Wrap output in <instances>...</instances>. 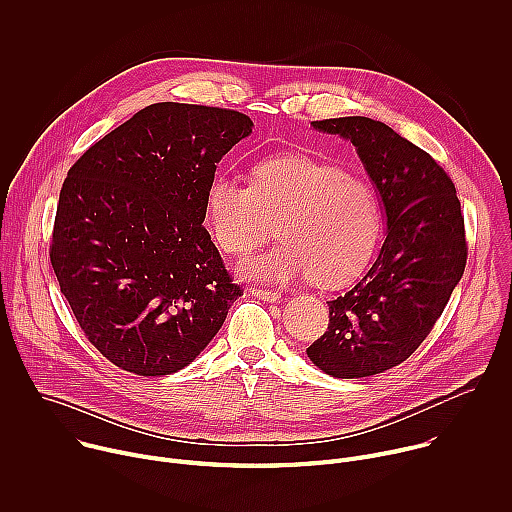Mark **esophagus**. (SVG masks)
<instances>
[{
    "instance_id": "esophagus-1",
    "label": "esophagus",
    "mask_w": 512,
    "mask_h": 512,
    "mask_svg": "<svg viewBox=\"0 0 512 512\" xmlns=\"http://www.w3.org/2000/svg\"><path fill=\"white\" fill-rule=\"evenodd\" d=\"M251 294L263 302H279L281 294L279 291H269V289H261V287H253Z\"/></svg>"
}]
</instances>
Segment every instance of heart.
<instances>
[{
	"label": "heart",
	"instance_id": "1",
	"mask_svg": "<svg viewBox=\"0 0 512 512\" xmlns=\"http://www.w3.org/2000/svg\"><path fill=\"white\" fill-rule=\"evenodd\" d=\"M204 206L210 235L227 253L259 247L277 223L281 241L237 263L243 279L273 285L304 275L318 285L346 283L367 267L383 229L367 180L302 154L257 162L251 184L214 174Z\"/></svg>",
	"mask_w": 512,
	"mask_h": 512
}]
</instances>
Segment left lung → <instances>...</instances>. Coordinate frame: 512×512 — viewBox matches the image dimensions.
I'll use <instances>...</instances> for the list:
<instances>
[{
  "mask_svg": "<svg viewBox=\"0 0 512 512\" xmlns=\"http://www.w3.org/2000/svg\"><path fill=\"white\" fill-rule=\"evenodd\" d=\"M312 127L354 145L387 231L373 267L326 302L328 330L306 352L336 379L379 375L415 352L462 279L468 247L460 200L442 166L381 121L354 115Z\"/></svg>",
  "mask_w": 512,
  "mask_h": 512,
  "instance_id": "1",
  "label": "left lung"
}]
</instances>
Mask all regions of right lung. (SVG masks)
I'll return each mask as SVG.
<instances>
[{"mask_svg": "<svg viewBox=\"0 0 512 512\" xmlns=\"http://www.w3.org/2000/svg\"><path fill=\"white\" fill-rule=\"evenodd\" d=\"M251 133L239 111L156 103L68 170L50 261L85 336L119 369L188 367L241 298L202 223L216 164Z\"/></svg>", "mask_w": 512, "mask_h": 512, "instance_id": "obj_1", "label": "right lung"}]
</instances>
